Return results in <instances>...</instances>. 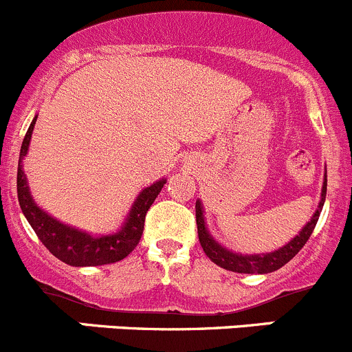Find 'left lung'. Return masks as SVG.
Instances as JSON below:
<instances>
[{"instance_id":"obj_1","label":"left lung","mask_w":352,"mask_h":352,"mask_svg":"<svg viewBox=\"0 0 352 352\" xmlns=\"http://www.w3.org/2000/svg\"><path fill=\"white\" fill-rule=\"evenodd\" d=\"M325 195H327V169H325V177H323V186H322V195H320L318 208H316L315 214L311 215V219L302 226L301 231H299L289 243L280 246L279 250H274V252L270 253H256V255H243V253L231 252V250L224 248L221 243L215 241L214 236L208 232L207 224H205L204 204H201V200H197L195 212H197L198 239H200L201 248H204L205 255H207L215 265L222 267V269L226 270H231V272H238V274L276 272V270H279L280 267L286 265L293 256L298 255L299 250L306 245V241H308L309 236H311L313 229H315L316 222H318L320 212H322L323 204H325Z\"/></svg>"}]
</instances>
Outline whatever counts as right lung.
Segmentation results:
<instances>
[{
  "label": "right lung",
  "instance_id": "right-lung-1",
  "mask_svg": "<svg viewBox=\"0 0 352 352\" xmlns=\"http://www.w3.org/2000/svg\"><path fill=\"white\" fill-rule=\"evenodd\" d=\"M37 114L34 116L25 138L22 142L19 159V173H16V193H19V204L23 215L36 231L37 238L43 241V245L53 253L61 262L68 263L72 267H96L107 265V263L120 262L126 258L135 246L138 245L144 232L145 215L157 195L161 193L162 186L166 184V177L155 181L151 186L144 188L135 198L126 219H124L121 229H118L113 234L94 236L82 229L72 228L68 224H63L53 215L44 212L39 205L34 201L30 193L27 176L23 173V159L29 152L30 138H32L34 126H36Z\"/></svg>",
  "mask_w": 352,
  "mask_h": 352
}]
</instances>
